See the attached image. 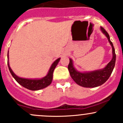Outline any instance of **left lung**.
<instances>
[{
	"mask_svg": "<svg viewBox=\"0 0 123 123\" xmlns=\"http://www.w3.org/2000/svg\"><path fill=\"white\" fill-rule=\"evenodd\" d=\"M101 30L106 35L109 43L111 44L113 49V58L110 62L103 69L98 70L93 72L82 73L78 72L73 65L72 61L69 59V64L68 69L71 78L78 85L84 87H95L103 85L111 75L116 63V53L114 46L110 41L109 34L103 27H101Z\"/></svg>",
	"mask_w": 123,
	"mask_h": 123,
	"instance_id": "left-lung-1",
	"label": "left lung"
}]
</instances>
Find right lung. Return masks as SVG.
<instances>
[{
  "instance_id": "right-lung-1",
  "label": "right lung",
  "mask_w": 123,
  "mask_h": 123,
  "mask_svg": "<svg viewBox=\"0 0 123 123\" xmlns=\"http://www.w3.org/2000/svg\"><path fill=\"white\" fill-rule=\"evenodd\" d=\"M8 53H9V52H8ZM7 58L8 67H9V71H10L13 78L15 79V80L20 85H21V86L25 87L26 89H28L31 90H37L42 89H44L47 87V86H49L51 84L52 80V78H53L54 71L55 67L57 65L58 63L59 62V60H60V58H58L56 59V61H55L51 65L48 74L44 78L40 79H29L20 78V77L17 76V75H15V74L12 71V69L10 68V66H9V54H7Z\"/></svg>"
}]
</instances>
